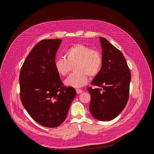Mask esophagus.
Segmentation results:
<instances>
[{
  "label": "esophagus",
  "mask_w": 154,
  "mask_h": 154,
  "mask_svg": "<svg viewBox=\"0 0 154 154\" xmlns=\"http://www.w3.org/2000/svg\"><path fill=\"white\" fill-rule=\"evenodd\" d=\"M76 93L77 94H81L83 92V91L82 89H76Z\"/></svg>",
  "instance_id": "obj_1"
}]
</instances>
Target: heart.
<instances>
[{"mask_svg":"<svg viewBox=\"0 0 154 154\" xmlns=\"http://www.w3.org/2000/svg\"><path fill=\"white\" fill-rule=\"evenodd\" d=\"M65 58H57L54 66L57 73L65 76L69 72L71 66H75L76 72L72 73L65 81L67 86L81 88L88 82V75L94 76L100 71L103 57L100 51L92 50L85 44H74L66 50Z\"/></svg>","mask_w":154,"mask_h":154,"instance_id":"heart-1","label":"heart"}]
</instances>
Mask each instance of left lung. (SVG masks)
Segmentation results:
<instances>
[{
	"label": "left lung",
	"mask_w": 154,
	"mask_h": 154,
	"mask_svg": "<svg viewBox=\"0 0 154 154\" xmlns=\"http://www.w3.org/2000/svg\"><path fill=\"white\" fill-rule=\"evenodd\" d=\"M103 65L88 88L91 100L89 111L100 121H110L125 109L129 98L131 72L122 52L105 38L99 37ZM102 89H101V88Z\"/></svg>",
	"instance_id": "left-lung-1"
}]
</instances>
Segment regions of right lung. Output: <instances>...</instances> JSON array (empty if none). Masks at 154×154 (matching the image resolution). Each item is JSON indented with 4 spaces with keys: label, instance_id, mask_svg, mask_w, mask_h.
<instances>
[{
    "label": "right lung",
    "instance_id": "right-lung-1",
    "mask_svg": "<svg viewBox=\"0 0 154 154\" xmlns=\"http://www.w3.org/2000/svg\"><path fill=\"white\" fill-rule=\"evenodd\" d=\"M61 43L60 39H48L36 44L20 75L23 106L35 121L47 128L57 127L65 120L76 95L75 88L63 86L54 66Z\"/></svg>",
    "mask_w": 154,
    "mask_h": 154
}]
</instances>
